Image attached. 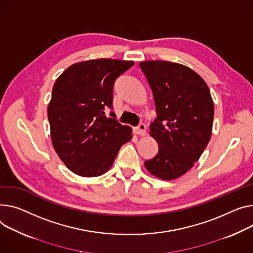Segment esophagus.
<instances>
[{"instance_id":"34e87169","label":"esophagus","mask_w":253,"mask_h":253,"mask_svg":"<svg viewBox=\"0 0 253 253\" xmlns=\"http://www.w3.org/2000/svg\"><path fill=\"white\" fill-rule=\"evenodd\" d=\"M145 129H146V126L143 123H140L137 127L134 128V131H135V133L138 134V135H144Z\"/></svg>"}]
</instances>
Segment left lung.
<instances>
[{
  "label": "left lung",
  "mask_w": 253,
  "mask_h": 253,
  "mask_svg": "<svg viewBox=\"0 0 253 253\" xmlns=\"http://www.w3.org/2000/svg\"><path fill=\"white\" fill-rule=\"evenodd\" d=\"M139 66L155 98L150 135L159 144L156 157L144 166L156 177L173 180L191 169L211 139V95L205 80L186 66L167 61Z\"/></svg>",
  "instance_id": "left-lung-1"
}]
</instances>
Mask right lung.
Listing matches in <instances>:
<instances>
[{
    "mask_svg": "<svg viewBox=\"0 0 253 253\" xmlns=\"http://www.w3.org/2000/svg\"><path fill=\"white\" fill-rule=\"evenodd\" d=\"M133 61L112 59L77 63L56 80L47 108L50 137L56 153L73 173L96 177L112 167L131 128L121 125L113 110L116 80Z\"/></svg>",
    "mask_w": 253,
    "mask_h": 253,
    "instance_id": "1",
    "label": "right lung"
}]
</instances>
